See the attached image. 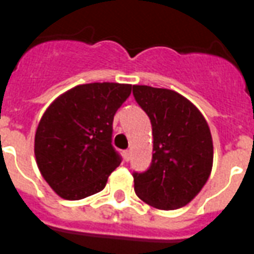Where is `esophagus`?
I'll return each mask as SVG.
<instances>
[{
  "label": "esophagus",
  "instance_id": "obj_1",
  "mask_svg": "<svg viewBox=\"0 0 254 254\" xmlns=\"http://www.w3.org/2000/svg\"><path fill=\"white\" fill-rule=\"evenodd\" d=\"M129 159H130V149H127V151H124V160L127 162Z\"/></svg>",
  "mask_w": 254,
  "mask_h": 254
}]
</instances>
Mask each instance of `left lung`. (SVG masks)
<instances>
[{
	"instance_id": "left-lung-1",
	"label": "left lung",
	"mask_w": 254,
	"mask_h": 254,
	"mask_svg": "<svg viewBox=\"0 0 254 254\" xmlns=\"http://www.w3.org/2000/svg\"><path fill=\"white\" fill-rule=\"evenodd\" d=\"M133 96L151 120L154 154L148 169L133 173L134 191L159 209H177L194 198L211 174L209 127L194 105L176 91L133 85Z\"/></svg>"
}]
</instances>
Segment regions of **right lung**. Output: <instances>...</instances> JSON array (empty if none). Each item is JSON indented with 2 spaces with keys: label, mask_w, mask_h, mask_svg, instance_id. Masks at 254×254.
Listing matches in <instances>:
<instances>
[{
  "label": "right lung",
  "mask_w": 254,
  "mask_h": 254,
  "mask_svg": "<svg viewBox=\"0 0 254 254\" xmlns=\"http://www.w3.org/2000/svg\"><path fill=\"white\" fill-rule=\"evenodd\" d=\"M130 92V84H83L45 111L36 129L35 158L58 196L80 200L106 187L122 160L111 144L113 120Z\"/></svg>",
  "instance_id": "obj_1"
}]
</instances>
